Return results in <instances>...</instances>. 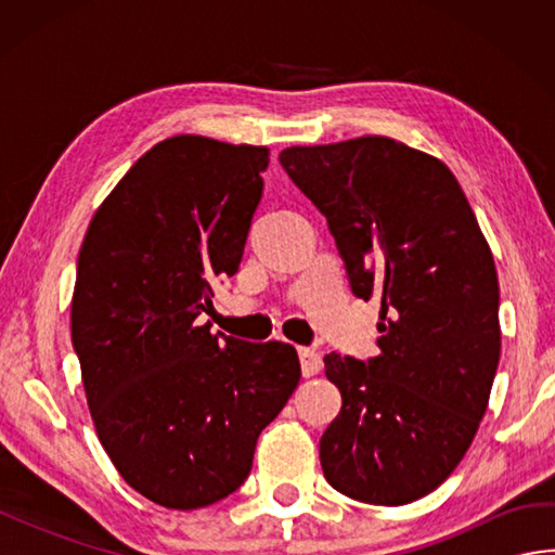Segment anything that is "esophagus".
<instances>
[{
    "instance_id": "1",
    "label": "esophagus",
    "mask_w": 555,
    "mask_h": 555,
    "mask_svg": "<svg viewBox=\"0 0 555 555\" xmlns=\"http://www.w3.org/2000/svg\"><path fill=\"white\" fill-rule=\"evenodd\" d=\"M298 358H300V370H302V376H314V374H320V370H322V358H320V352L312 350V348H298Z\"/></svg>"
}]
</instances>
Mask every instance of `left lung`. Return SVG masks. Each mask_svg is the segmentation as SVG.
I'll list each match as a JSON object with an SVG mask.
<instances>
[{
    "label": "left lung",
    "instance_id": "1",
    "mask_svg": "<svg viewBox=\"0 0 555 555\" xmlns=\"http://www.w3.org/2000/svg\"><path fill=\"white\" fill-rule=\"evenodd\" d=\"M358 298H382L379 356L328 352L338 417L320 441L328 485L372 505L427 496L453 473L487 412L501 358L499 276L451 169L384 135L286 147Z\"/></svg>",
    "mask_w": 555,
    "mask_h": 555
}]
</instances>
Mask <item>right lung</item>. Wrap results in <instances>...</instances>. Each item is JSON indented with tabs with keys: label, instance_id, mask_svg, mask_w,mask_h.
<instances>
[{
	"label": "right lung",
	"instance_id": "right-lung-1",
	"mask_svg": "<svg viewBox=\"0 0 555 555\" xmlns=\"http://www.w3.org/2000/svg\"><path fill=\"white\" fill-rule=\"evenodd\" d=\"M269 150L203 135L140 157L92 217L78 253L70 340L100 443L164 508L227 499L257 436L300 382L281 340L211 334L197 317L238 271Z\"/></svg>",
	"mask_w": 555,
	"mask_h": 555
}]
</instances>
